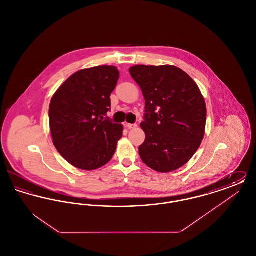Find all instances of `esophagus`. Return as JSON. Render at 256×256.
<instances>
[{"instance_id": "34e87169", "label": "esophagus", "mask_w": 256, "mask_h": 256, "mask_svg": "<svg viewBox=\"0 0 256 256\" xmlns=\"http://www.w3.org/2000/svg\"><path fill=\"white\" fill-rule=\"evenodd\" d=\"M126 126L128 130H132V128H137V124H126Z\"/></svg>"}]
</instances>
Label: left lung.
Listing matches in <instances>:
<instances>
[{
	"label": "left lung",
	"instance_id": "obj_1",
	"mask_svg": "<svg viewBox=\"0 0 256 256\" xmlns=\"http://www.w3.org/2000/svg\"><path fill=\"white\" fill-rule=\"evenodd\" d=\"M146 100L142 161L152 170L168 172L185 165L204 136L206 106L195 82L172 66L136 65L130 69Z\"/></svg>",
	"mask_w": 256,
	"mask_h": 256
}]
</instances>
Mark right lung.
I'll use <instances>...</instances> for the list:
<instances>
[{
	"instance_id": "1",
	"label": "right lung",
	"mask_w": 256,
	"mask_h": 256,
	"mask_svg": "<svg viewBox=\"0 0 256 256\" xmlns=\"http://www.w3.org/2000/svg\"><path fill=\"white\" fill-rule=\"evenodd\" d=\"M120 73L98 66L72 74L50 104V134L61 156L82 170H96L112 158L122 126L106 116Z\"/></svg>"
}]
</instances>
